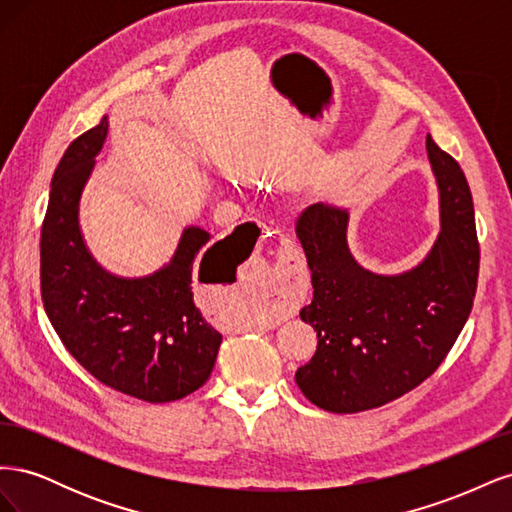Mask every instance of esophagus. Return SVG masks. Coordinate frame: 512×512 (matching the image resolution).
<instances>
[{"label": "esophagus", "instance_id": "obj_1", "mask_svg": "<svg viewBox=\"0 0 512 512\" xmlns=\"http://www.w3.org/2000/svg\"><path fill=\"white\" fill-rule=\"evenodd\" d=\"M267 228V226H265ZM299 252H297V245L292 241L284 239L282 247H280V254H277V267L275 273L269 280V292L273 297L280 301V303H292L294 297H297V284H294V273L299 271Z\"/></svg>", "mask_w": 512, "mask_h": 512}]
</instances>
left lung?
<instances>
[{"label":"left lung","instance_id":"obj_1","mask_svg":"<svg viewBox=\"0 0 512 512\" xmlns=\"http://www.w3.org/2000/svg\"><path fill=\"white\" fill-rule=\"evenodd\" d=\"M427 156L440 192V235L410 271L361 267L346 239L348 209L314 203L299 215L297 237L314 286L301 320L318 333V348L294 380L322 410L363 412L416 389L446 359L472 312L478 241L470 185L429 134Z\"/></svg>","mask_w":512,"mask_h":512}]
</instances>
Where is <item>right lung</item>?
<instances>
[{
  "mask_svg": "<svg viewBox=\"0 0 512 512\" xmlns=\"http://www.w3.org/2000/svg\"><path fill=\"white\" fill-rule=\"evenodd\" d=\"M106 132L104 115L70 143L55 168L40 237L42 303L61 342L91 376L123 395L164 404L200 389L218 359L222 335L200 314L192 290L211 235L200 226L183 228L168 265L145 277H119L98 265L83 239L79 205ZM241 252L226 256L222 269L237 271Z\"/></svg>",
  "mask_w": 512,
  "mask_h": 512,
  "instance_id": "obj_1",
  "label": "right lung"
}]
</instances>
